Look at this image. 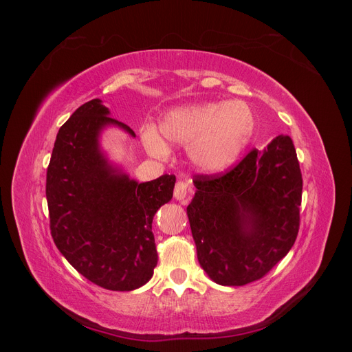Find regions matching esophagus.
<instances>
[{"label":"esophagus","mask_w":352,"mask_h":352,"mask_svg":"<svg viewBox=\"0 0 352 352\" xmlns=\"http://www.w3.org/2000/svg\"><path fill=\"white\" fill-rule=\"evenodd\" d=\"M173 195L177 201H185L188 195V185L185 182H177L173 190Z\"/></svg>","instance_id":"34e87169"}]
</instances>
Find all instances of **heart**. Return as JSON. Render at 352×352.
Returning a JSON list of instances; mask_svg holds the SVG:
<instances>
[{
    "label": "heart",
    "mask_w": 352,
    "mask_h": 352,
    "mask_svg": "<svg viewBox=\"0 0 352 352\" xmlns=\"http://www.w3.org/2000/svg\"><path fill=\"white\" fill-rule=\"evenodd\" d=\"M255 116L243 101L185 105L167 111L158 132L146 126L142 142L151 155L164 157L170 145L188 146L189 162L206 173L226 172L252 140Z\"/></svg>",
    "instance_id": "1"
}]
</instances>
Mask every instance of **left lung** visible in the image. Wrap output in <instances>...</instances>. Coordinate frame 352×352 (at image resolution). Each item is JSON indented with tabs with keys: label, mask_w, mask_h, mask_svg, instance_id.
<instances>
[{
	"label": "left lung",
	"mask_w": 352,
	"mask_h": 352,
	"mask_svg": "<svg viewBox=\"0 0 352 352\" xmlns=\"http://www.w3.org/2000/svg\"><path fill=\"white\" fill-rule=\"evenodd\" d=\"M186 207L199 265L223 286L261 279L289 252L300 228L302 176L279 135L223 176H195Z\"/></svg>",
	"instance_id": "8db88e82"
}]
</instances>
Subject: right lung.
<instances>
[{
	"mask_svg": "<svg viewBox=\"0 0 352 352\" xmlns=\"http://www.w3.org/2000/svg\"><path fill=\"white\" fill-rule=\"evenodd\" d=\"M129 126L95 98L60 127L47 170L51 235L65 258L92 283L133 291L153 278L157 250L153 219L173 197L175 175L131 179L101 146V135Z\"/></svg>",
	"mask_w": 352,
	"mask_h": 352,
	"instance_id": "right-lung-1",
	"label": "right lung"
}]
</instances>
